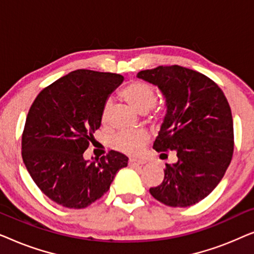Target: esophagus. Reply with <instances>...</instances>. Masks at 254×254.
Masks as SVG:
<instances>
[{"label":"esophagus","instance_id":"1","mask_svg":"<svg viewBox=\"0 0 254 254\" xmlns=\"http://www.w3.org/2000/svg\"><path fill=\"white\" fill-rule=\"evenodd\" d=\"M145 162L144 159H135V158H131V159H129V165L130 166H142V165H144L145 164Z\"/></svg>","mask_w":254,"mask_h":254}]
</instances>
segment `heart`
I'll return each instance as SVG.
<instances>
[{
	"label": "heart",
	"instance_id": "1",
	"mask_svg": "<svg viewBox=\"0 0 254 254\" xmlns=\"http://www.w3.org/2000/svg\"><path fill=\"white\" fill-rule=\"evenodd\" d=\"M121 98L136 112L144 114L154 106L156 102L155 90L147 83L141 81H133L127 84L120 92ZM110 110V103L104 106L102 120L105 123L107 113ZM148 134L144 130L121 131L114 135L111 140V145L118 151L129 156L141 154L142 149L148 142Z\"/></svg>",
	"mask_w": 254,
	"mask_h": 254
}]
</instances>
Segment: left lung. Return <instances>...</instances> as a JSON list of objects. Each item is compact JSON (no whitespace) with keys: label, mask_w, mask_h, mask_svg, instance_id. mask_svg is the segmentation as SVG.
Returning a JSON list of instances; mask_svg holds the SVG:
<instances>
[{"label":"left lung","mask_w":254,"mask_h":254,"mask_svg":"<svg viewBox=\"0 0 254 254\" xmlns=\"http://www.w3.org/2000/svg\"><path fill=\"white\" fill-rule=\"evenodd\" d=\"M136 77L157 86L165 102L154 149L175 151L178 159L166 164L163 183L149 192L170 207L195 204L213 192L231 162L234 123L228 100L210 78L180 65L141 70Z\"/></svg>","instance_id":"left-lung-1"}]
</instances>
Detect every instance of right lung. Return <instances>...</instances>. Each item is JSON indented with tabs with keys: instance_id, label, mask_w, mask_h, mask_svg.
Returning a JSON list of instances; mask_svg holds the SVG:
<instances>
[{
	"instance_id": "1",
	"label": "right lung",
	"mask_w": 254,
	"mask_h": 254,
	"mask_svg": "<svg viewBox=\"0 0 254 254\" xmlns=\"http://www.w3.org/2000/svg\"><path fill=\"white\" fill-rule=\"evenodd\" d=\"M123 81L124 76L112 72L78 69L34 99L23 131V161L41 192L58 204L90 206L127 166L128 158L118 151L91 161L83 157L107 99Z\"/></svg>"
}]
</instances>
